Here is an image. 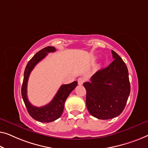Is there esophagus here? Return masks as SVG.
<instances>
[{"label": "esophagus", "instance_id": "34e87169", "mask_svg": "<svg viewBox=\"0 0 148 148\" xmlns=\"http://www.w3.org/2000/svg\"><path fill=\"white\" fill-rule=\"evenodd\" d=\"M84 82V79L83 78H79L78 79V83L79 85H82L83 84V83Z\"/></svg>", "mask_w": 148, "mask_h": 148}]
</instances>
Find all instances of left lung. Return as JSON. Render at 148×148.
I'll use <instances>...</instances> for the list:
<instances>
[{
  "label": "left lung",
  "instance_id": "left-lung-1",
  "mask_svg": "<svg viewBox=\"0 0 148 148\" xmlns=\"http://www.w3.org/2000/svg\"><path fill=\"white\" fill-rule=\"evenodd\" d=\"M114 60L108 67L97 71L90 82H84L86 104L91 115L110 119L122 113L130 94L128 70L121 58L112 50Z\"/></svg>",
  "mask_w": 148,
  "mask_h": 148
}]
</instances>
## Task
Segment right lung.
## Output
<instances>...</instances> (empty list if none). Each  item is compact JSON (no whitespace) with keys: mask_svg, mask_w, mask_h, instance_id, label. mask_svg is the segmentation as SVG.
<instances>
[{"mask_svg":"<svg viewBox=\"0 0 148 148\" xmlns=\"http://www.w3.org/2000/svg\"><path fill=\"white\" fill-rule=\"evenodd\" d=\"M56 51L55 47L51 46L45 47V48L41 49L36 54H35L34 56L29 61L24 72L23 82L21 88L22 98L31 116L35 120L41 123L52 122L60 117L63 113L64 103L66 99L78 84V82L74 81L70 84L62 85L52 101L43 107H35L29 101L27 95V87L28 79L31 72L36 66V64L42 60L47 55V53L54 52Z\"/></svg>","mask_w":148,"mask_h":148,"instance_id":"obj_1","label":"right lung"}]
</instances>
